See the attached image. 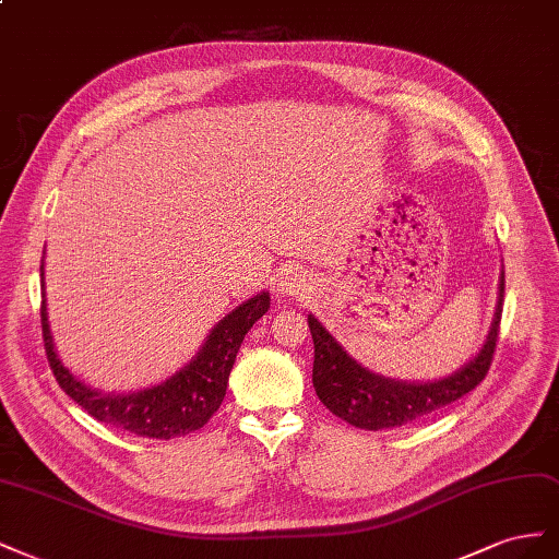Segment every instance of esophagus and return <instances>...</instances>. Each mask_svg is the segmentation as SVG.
Returning <instances> with one entry per match:
<instances>
[{
  "instance_id": "34e87169",
  "label": "esophagus",
  "mask_w": 559,
  "mask_h": 559,
  "mask_svg": "<svg viewBox=\"0 0 559 559\" xmlns=\"http://www.w3.org/2000/svg\"><path fill=\"white\" fill-rule=\"evenodd\" d=\"M281 285H283L285 293L297 295V293L305 290V274H301V271H290V274L283 276Z\"/></svg>"
}]
</instances>
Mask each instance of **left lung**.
I'll use <instances>...</instances> for the list:
<instances>
[{
  "instance_id": "obj_1",
  "label": "left lung",
  "mask_w": 559,
  "mask_h": 559,
  "mask_svg": "<svg viewBox=\"0 0 559 559\" xmlns=\"http://www.w3.org/2000/svg\"><path fill=\"white\" fill-rule=\"evenodd\" d=\"M506 278L499 283V305L480 354L459 372L430 384H405L365 370L337 344V340L309 316L313 337V389L321 403L350 426L379 430L397 428L436 414L471 393L487 377L499 342Z\"/></svg>"
}]
</instances>
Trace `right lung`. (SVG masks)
I'll use <instances>...</instances> for the list:
<instances>
[{
	"instance_id": "add662e5",
	"label": "right lung",
	"mask_w": 559,
	"mask_h": 559,
	"mask_svg": "<svg viewBox=\"0 0 559 559\" xmlns=\"http://www.w3.org/2000/svg\"><path fill=\"white\" fill-rule=\"evenodd\" d=\"M269 293L250 297L246 305L236 307L229 316L222 318L209 334V340L201 346L197 358L185 365L178 374L166 379L164 384L129 395H109L88 389L84 381H79L66 365L60 362L53 348L44 297L41 337L46 358H49L58 386L66 391L76 405H82L93 419L121 430H129V433H135L140 438L170 440L203 428L219 409L222 401H225L227 381L238 348H241L243 337L254 325V321H260L269 311Z\"/></svg>"
}]
</instances>
